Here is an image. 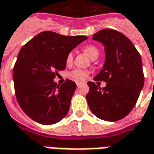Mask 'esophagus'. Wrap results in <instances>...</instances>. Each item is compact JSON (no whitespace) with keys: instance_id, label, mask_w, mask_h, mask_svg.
Listing matches in <instances>:
<instances>
[{"instance_id":"34e87169","label":"esophagus","mask_w":154,"mask_h":154,"mask_svg":"<svg viewBox=\"0 0 154 154\" xmlns=\"http://www.w3.org/2000/svg\"><path fill=\"white\" fill-rule=\"evenodd\" d=\"M80 85H81V83H80V82H76V85H77V86H80Z\"/></svg>"}]
</instances>
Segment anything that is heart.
<instances>
[{
	"label": "heart",
	"instance_id": "1",
	"mask_svg": "<svg viewBox=\"0 0 154 154\" xmlns=\"http://www.w3.org/2000/svg\"><path fill=\"white\" fill-rule=\"evenodd\" d=\"M84 51L88 55V57H90L91 59L94 58L96 56H98V50L97 49L96 47L94 46H87L84 48ZM73 60V54L70 52L67 55L66 57V63L70 64ZM88 75V71L85 70V69H77L73 70L69 74V76L73 79L77 80V81H80V80H84L87 78Z\"/></svg>",
	"mask_w": 154,
	"mask_h": 154
}]
</instances>
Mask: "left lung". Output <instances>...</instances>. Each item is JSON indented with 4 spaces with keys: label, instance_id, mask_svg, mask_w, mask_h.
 Here are the masks:
<instances>
[{
    "label": "left lung",
    "instance_id": "1",
    "mask_svg": "<svg viewBox=\"0 0 154 154\" xmlns=\"http://www.w3.org/2000/svg\"><path fill=\"white\" fill-rule=\"evenodd\" d=\"M93 39L102 42L105 51L104 65L94 80L106 82V85L100 88L94 82H88L86 99L97 118L119 121L131 112L143 89L141 57L132 42L116 30L102 29Z\"/></svg>",
    "mask_w": 154,
    "mask_h": 154
}]
</instances>
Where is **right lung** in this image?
<instances>
[{
    "mask_svg": "<svg viewBox=\"0 0 154 154\" xmlns=\"http://www.w3.org/2000/svg\"><path fill=\"white\" fill-rule=\"evenodd\" d=\"M86 39L85 36L44 31L21 48L13 70L15 96L34 122L52 125L67 115L76 84L67 79L57 85L53 79L58 71L66 69L67 55Z\"/></svg>",
    "mask_w": 154,
    "mask_h": 154,
    "instance_id": "right-lung-1",
    "label": "right lung"
}]
</instances>
